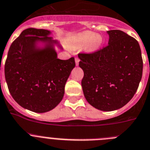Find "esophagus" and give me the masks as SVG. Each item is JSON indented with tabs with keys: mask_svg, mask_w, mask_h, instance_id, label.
Wrapping results in <instances>:
<instances>
[{
	"mask_svg": "<svg viewBox=\"0 0 150 150\" xmlns=\"http://www.w3.org/2000/svg\"><path fill=\"white\" fill-rule=\"evenodd\" d=\"M79 61H80L79 58H75V64H76V66L79 65Z\"/></svg>",
	"mask_w": 150,
	"mask_h": 150,
	"instance_id": "1",
	"label": "esophagus"
}]
</instances>
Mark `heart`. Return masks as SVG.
<instances>
[{"label":"heart","instance_id":"obj_1","mask_svg":"<svg viewBox=\"0 0 150 150\" xmlns=\"http://www.w3.org/2000/svg\"><path fill=\"white\" fill-rule=\"evenodd\" d=\"M104 40L100 35L96 34L92 31H84L78 33L74 38V43L78 47H87L91 52L98 50L103 45Z\"/></svg>","mask_w":150,"mask_h":150}]
</instances>
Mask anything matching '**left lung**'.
<instances>
[{
    "label": "left lung",
    "mask_w": 150,
    "mask_h": 150,
    "mask_svg": "<svg viewBox=\"0 0 150 150\" xmlns=\"http://www.w3.org/2000/svg\"><path fill=\"white\" fill-rule=\"evenodd\" d=\"M108 45L91 54L80 53L81 81L88 103L101 111L125 106L135 94L142 78L139 43L121 30L107 31Z\"/></svg>",
    "instance_id": "obj_1"
}]
</instances>
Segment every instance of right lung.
<instances>
[{
	"mask_svg": "<svg viewBox=\"0 0 150 150\" xmlns=\"http://www.w3.org/2000/svg\"><path fill=\"white\" fill-rule=\"evenodd\" d=\"M50 35L47 29L23 30L11 44L4 68L14 100L38 113L50 111L61 101L67 79L75 67L74 58L58 59L54 45L63 48Z\"/></svg>",
	"mask_w": 150,
	"mask_h": 150,
	"instance_id": "add662e5",
	"label": "right lung"
}]
</instances>
